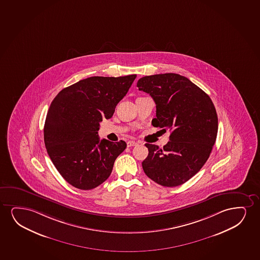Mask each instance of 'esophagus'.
Returning a JSON list of instances; mask_svg holds the SVG:
<instances>
[{
  "mask_svg": "<svg viewBox=\"0 0 260 260\" xmlns=\"http://www.w3.org/2000/svg\"><path fill=\"white\" fill-rule=\"evenodd\" d=\"M138 145V143L135 141H128L127 143V146L128 147H132V146H136V145Z\"/></svg>",
  "mask_w": 260,
  "mask_h": 260,
  "instance_id": "esophagus-1",
  "label": "esophagus"
}]
</instances>
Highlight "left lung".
I'll list each match as a JSON object with an SVG mask.
<instances>
[{"label": "left lung", "instance_id": "8db88e82", "mask_svg": "<svg viewBox=\"0 0 260 260\" xmlns=\"http://www.w3.org/2000/svg\"><path fill=\"white\" fill-rule=\"evenodd\" d=\"M137 86L155 102L152 124L171 132L163 149L145 144L149 153L142 162L144 172L159 185H181L202 169L215 144L218 116L214 105L202 89L175 73L146 76Z\"/></svg>", "mask_w": 260, "mask_h": 260}]
</instances>
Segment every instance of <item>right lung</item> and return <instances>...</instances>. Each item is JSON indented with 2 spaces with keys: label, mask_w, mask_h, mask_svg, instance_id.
<instances>
[{
  "label": "right lung",
  "mask_w": 260,
  "mask_h": 260,
  "mask_svg": "<svg viewBox=\"0 0 260 260\" xmlns=\"http://www.w3.org/2000/svg\"><path fill=\"white\" fill-rule=\"evenodd\" d=\"M137 75L91 77L62 89L51 103L44 125L47 153L66 182L94 189L109 177L124 141L100 140L102 119L111 118Z\"/></svg>",
  "instance_id": "1"
}]
</instances>
